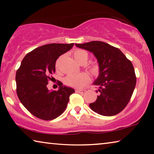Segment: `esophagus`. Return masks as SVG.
<instances>
[{"mask_svg":"<svg viewBox=\"0 0 154 154\" xmlns=\"http://www.w3.org/2000/svg\"><path fill=\"white\" fill-rule=\"evenodd\" d=\"M75 92H76L77 93L83 94V93L85 92V90H75Z\"/></svg>","mask_w":154,"mask_h":154,"instance_id":"34e87169","label":"esophagus"}]
</instances>
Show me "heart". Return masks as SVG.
I'll list each match as a JSON object with an SVG mask.
<instances>
[{"label":"heart","instance_id":"1","mask_svg":"<svg viewBox=\"0 0 154 154\" xmlns=\"http://www.w3.org/2000/svg\"><path fill=\"white\" fill-rule=\"evenodd\" d=\"M74 59L78 63H85L88 58V54L86 51L83 49H77L73 52ZM60 65V59L56 62V67L58 68ZM90 69L93 73H96L98 70V64L96 63H92L90 65ZM90 77L85 72H81L77 74L69 75L65 78L64 83L68 86L75 88H82L84 87L90 82Z\"/></svg>","mask_w":154,"mask_h":154}]
</instances>
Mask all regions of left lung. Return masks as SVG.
<instances>
[{
	"instance_id": "left-lung-1",
	"label": "left lung",
	"mask_w": 154,
	"mask_h": 154,
	"mask_svg": "<svg viewBox=\"0 0 154 154\" xmlns=\"http://www.w3.org/2000/svg\"><path fill=\"white\" fill-rule=\"evenodd\" d=\"M75 45L92 53L98 64L99 74L93 84L98 86L100 95L90 104V109L104 116L119 113L128 105L136 85L132 62L118 48L103 41Z\"/></svg>"
}]
</instances>
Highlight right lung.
<instances>
[{
  "mask_svg": "<svg viewBox=\"0 0 154 154\" xmlns=\"http://www.w3.org/2000/svg\"><path fill=\"white\" fill-rule=\"evenodd\" d=\"M74 43H50L27 54L17 71L15 82L20 102L36 118L52 120L63 113L75 92L71 87L59 82L58 91L49 90L47 85L56 71L57 59L69 51Z\"/></svg>",
  "mask_w": 154,
  "mask_h": 154,
  "instance_id": "1",
  "label": "right lung"
}]
</instances>
